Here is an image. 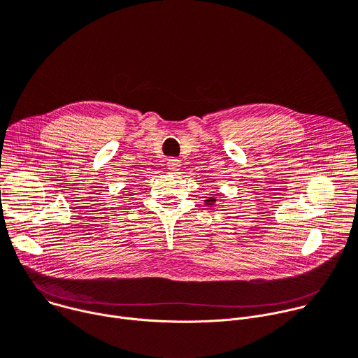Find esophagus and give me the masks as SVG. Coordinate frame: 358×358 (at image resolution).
<instances>
[{
	"label": "esophagus",
	"instance_id": "1",
	"mask_svg": "<svg viewBox=\"0 0 358 358\" xmlns=\"http://www.w3.org/2000/svg\"><path fill=\"white\" fill-rule=\"evenodd\" d=\"M180 160L178 159H169L167 160V169L170 170V171H177V170H180Z\"/></svg>",
	"mask_w": 358,
	"mask_h": 358
}]
</instances>
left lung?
Segmentation results:
<instances>
[{
	"mask_svg": "<svg viewBox=\"0 0 358 358\" xmlns=\"http://www.w3.org/2000/svg\"><path fill=\"white\" fill-rule=\"evenodd\" d=\"M214 201H215L214 198H210V199H207V202H210V203H211V202H214Z\"/></svg>",
	"mask_w": 358,
	"mask_h": 358,
	"instance_id": "1",
	"label": "left lung"
}]
</instances>
